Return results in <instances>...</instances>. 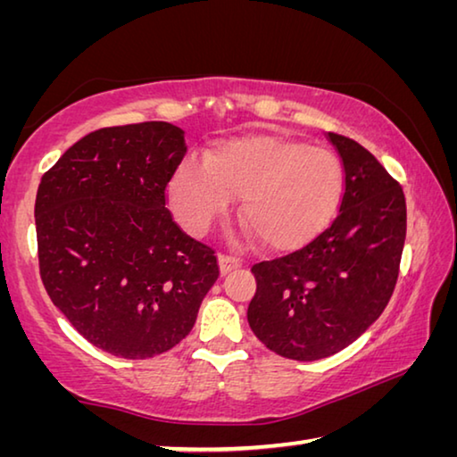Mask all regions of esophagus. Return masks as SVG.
Wrapping results in <instances>:
<instances>
[{
    "label": "esophagus",
    "mask_w": 457,
    "mask_h": 457,
    "mask_svg": "<svg viewBox=\"0 0 457 457\" xmlns=\"http://www.w3.org/2000/svg\"><path fill=\"white\" fill-rule=\"evenodd\" d=\"M218 264H220V272L226 276L228 272H231V270H236V268L242 266V262L236 260V258H231V256H226V253H220Z\"/></svg>",
    "instance_id": "1"
}]
</instances>
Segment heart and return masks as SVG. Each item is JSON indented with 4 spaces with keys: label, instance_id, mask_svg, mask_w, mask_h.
<instances>
[{
    "label": "heart",
    "instance_id": "obj_1",
    "mask_svg": "<svg viewBox=\"0 0 457 457\" xmlns=\"http://www.w3.org/2000/svg\"><path fill=\"white\" fill-rule=\"evenodd\" d=\"M343 189L335 153L258 133L220 141L207 159H185L169 183V201L181 226L201 236L242 195L245 234L272 252H294L328 228Z\"/></svg>",
    "mask_w": 457,
    "mask_h": 457
}]
</instances>
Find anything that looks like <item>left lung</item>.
<instances>
[{"label":"left lung","mask_w":457,"mask_h":457,"mask_svg":"<svg viewBox=\"0 0 457 457\" xmlns=\"http://www.w3.org/2000/svg\"><path fill=\"white\" fill-rule=\"evenodd\" d=\"M345 169L335 221L303 250L252 266L256 294L247 322L262 343L294 361L343 351L389 303L403 253L401 185L365 146L328 133Z\"/></svg>","instance_id":"obj_1"}]
</instances>
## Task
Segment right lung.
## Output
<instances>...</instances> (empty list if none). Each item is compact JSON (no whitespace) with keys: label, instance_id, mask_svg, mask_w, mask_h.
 Segmentation results:
<instances>
[{"label":"right lung","instance_id":"right-lung-1","mask_svg":"<svg viewBox=\"0 0 457 457\" xmlns=\"http://www.w3.org/2000/svg\"><path fill=\"white\" fill-rule=\"evenodd\" d=\"M185 153V133L169 122L100 129L62 154L37 187L46 292L114 357L173 349L220 276L212 247L183 234L165 207Z\"/></svg>","mask_w":457,"mask_h":457}]
</instances>
